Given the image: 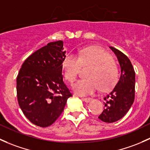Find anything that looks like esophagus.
Segmentation results:
<instances>
[{
    "label": "esophagus",
    "mask_w": 150,
    "mask_h": 150,
    "mask_svg": "<svg viewBox=\"0 0 150 150\" xmlns=\"http://www.w3.org/2000/svg\"><path fill=\"white\" fill-rule=\"evenodd\" d=\"M82 100H83V101L86 102V103H89V102H91L93 99L91 98H82Z\"/></svg>",
    "instance_id": "1"
}]
</instances>
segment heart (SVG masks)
<instances>
[{
    "mask_svg": "<svg viewBox=\"0 0 150 150\" xmlns=\"http://www.w3.org/2000/svg\"><path fill=\"white\" fill-rule=\"evenodd\" d=\"M81 66L91 67L86 74L87 79L78 80L73 86L74 91L78 95H92L99 88L103 91H108L117 83V65L111 59V55L102 49L88 47L79 50L78 56L67 54L62 62L64 78L70 83H73Z\"/></svg>",
    "mask_w": 150,
    "mask_h": 150,
    "instance_id": "obj_1",
    "label": "heart"
}]
</instances>
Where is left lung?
<instances>
[{"label":"left lung","instance_id":"obj_1","mask_svg":"<svg viewBox=\"0 0 150 150\" xmlns=\"http://www.w3.org/2000/svg\"><path fill=\"white\" fill-rule=\"evenodd\" d=\"M115 53L121 67V76L112 91L103 98L105 108L99 119L106 123H113L126 114L134 100L135 72L132 62L121 51L110 47Z\"/></svg>","mask_w":150,"mask_h":150}]
</instances>
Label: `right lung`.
<instances>
[{
	"label": "right lung",
	"mask_w": 150,
	"mask_h": 150,
	"mask_svg": "<svg viewBox=\"0 0 150 150\" xmlns=\"http://www.w3.org/2000/svg\"><path fill=\"white\" fill-rule=\"evenodd\" d=\"M65 56L62 41L50 42L26 58L18 74V105L25 116L38 127L52 125L72 96L62 75Z\"/></svg>",
	"instance_id": "right-lung-1"
}]
</instances>
